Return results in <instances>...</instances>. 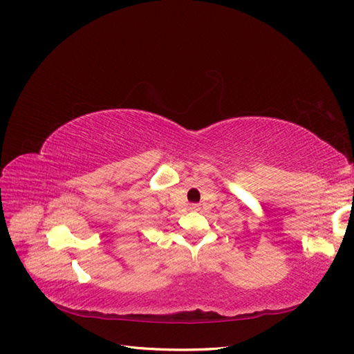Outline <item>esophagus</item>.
<instances>
[{
    "label": "esophagus",
    "instance_id": "obj_1",
    "mask_svg": "<svg viewBox=\"0 0 354 354\" xmlns=\"http://www.w3.org/2000/svg\"><path fill=\"white\" fill-rule=\"evenodd\" d=\"M189 208H190V211H198V209H199V207L196 205V203H192V205H190Z\"/></svg>",
    "mask_w": 354,
    "mask_h": 354
}]
</instances>
